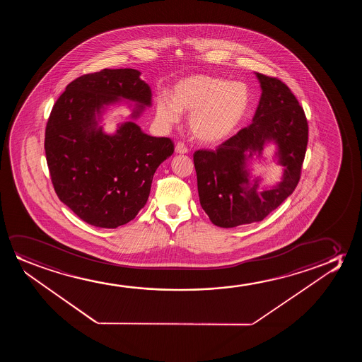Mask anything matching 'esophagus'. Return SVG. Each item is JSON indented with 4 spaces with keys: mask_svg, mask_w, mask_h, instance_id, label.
<instances>
[{
    "mask_svg": "<svg viewBox=\"0 0 362 362\" xmlns=\"http://www.w3.org/2000/svg\"><path fill=\"white\" fill-rule=\"evenodd\" d=\"M175 153L178 154H185L188 153V148L185 147V144H177V146H175Z\"/></svg>",
    "mask_w": 362,
    "mask_h": 362,
    "instance_id": "obj_1",
    "label": "esophagus"
}]
</instances>
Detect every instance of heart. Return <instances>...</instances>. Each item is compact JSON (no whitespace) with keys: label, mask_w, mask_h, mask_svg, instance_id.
<instances>
[{"label":"heart","mask_w":362,"mask_h":362,"mask_svg":"<svg viewBox=\"0 0 362 362\" xmlns=\"http://www.w3.org/2000/svg\"><path fill=\"white\" fill-rule=\"evenodd\" d=\"M250 90L241 81H228L210 75H190L172 89V100L157 99V119L173 126L180 114L189 115V131L203 144H218L228 139L243 122L250 107Z\"/></svg>","instance_id":"obj_1"}]
</instances>
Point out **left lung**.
Segmentation results:
<instances>
[{
    "instance_id": "left-lung-1",
    "label": "left lung",
    "mask_w": 362,
    "mask_h": 362,
    "mask_svg": "<svg viewBox=\"0 0 362 362\" xmlns=\"http://www.w3.org/2000/svg\"><path fill=\"white\" fill-rule=\"evenodd\" d=\"M262 94L252 124L238 131L215 151L194 153L200 205L211 223L220 228L262 221L297 187L308 144L304 110L287 85L277 78L256 73ZM273 143L275 161L284 167L283 180L259 190L262 180L252 177V156Z\"/></svg>"
}]
</instances>
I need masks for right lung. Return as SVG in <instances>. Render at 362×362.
Wrapping results in <instances>:
<instances>
[{
	"mask_svg": "<svg viewBox=\"0 0 362 362\" xmlns=\"http://www.w3.org/2000/svg\"><path fill=\"white\" fill-rule=\"evenodd\" d=\"M136 69H104L71 81L45 127L50 178L62 203L96 228H116L148 200L154 173L174 152L172 139L144 134L134 119L152 105ZM124 102L133 114L106 134L104 112ZM134 102V105L130 103Z\"/></svg>",
	"mask_w": 362,
	"mask_h": 362,
	"instance_id": "add662e5",
	"label": "right lung"
}]
</instances>
